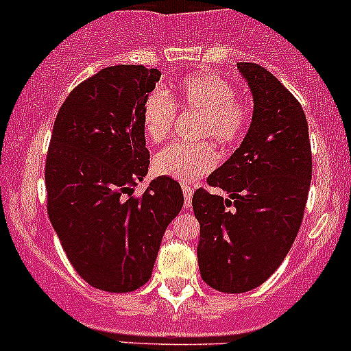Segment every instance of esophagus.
I'll list each match as a JSON object with an SVG mask.
<instances>
[{"instance_id":"obj_1","label":"esophagus","mask_w":351,"mask_h":351,"mask_svg":"<svg viewBox=\"0 0 351 351\" xmlns=\"http://www.w3.org/2000/svg\"><path fill=\"white\" fill-rule=\"evenodd\" d=\"M183 195H185V207L192 205V186L190 185H182Z\"/></svg>"}]
</instances>
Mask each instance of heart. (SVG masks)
<instances>
[{"mask_svg": "<svg viewBox=\"0 0 351 351\" xmlns=\"http://www.w3.org/2000/svg\"><path fill=\"white\" fill-rule=\"evenodd\" d=\"M178 107L198 113L195 136L229 147L243 139L250 113L238 100V90L224 77L198 73L175 81L168 91H153L143 105V130L147 141L161 144L169 136ZM219 156L207 143H175L153 159L156 175L193 183L217 166Z\"/></svg>", "mask_w": 351, "mask_h": 351, "instance_id": "1", "label": "heart"}]
</instances>
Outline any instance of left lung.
Returning <instances> with one entry per match:
<instances>
[{"label": "left lung", "mask_w": 351, "mask_h": 351, "mask_svg": "<svg viewBox=\"0 0 351 351\" xmlns=\"http://www.w3.org/2000/svg\"><path fill=\"white\" fill-rule=\"evenodd\" d=\"M253 95V117L241 146L208 185L228 193H193L200 224V275L219 292L260 287L280 267L302 222L313 176L309 127L292 93L265 67L238 62Z\"/></svg>", "instance_id": "8db88e82"}]
</instances>
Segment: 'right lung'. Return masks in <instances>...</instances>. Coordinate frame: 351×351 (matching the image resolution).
Masks as SVG:
<instances>
[{
  "label": "right lung",
  "mask_w": 351,
  "mask_h": 351,
  "mask_svg": "<svg viewBox=\"0 0 351 351\" xmlns=\"http://www.w3.org/2000/svg\"><path fill=\"white\" fill-rule=\"evenodd\" d=\"M159 77L144 66L105 67L71 91L52 129L49 219L74 270L105 292L149 280L166 228L183 207L182 186L168 176L129 197L149 168L141 115Z\"/></svg>",
  "instance_id": "right-lung-1"
}]
</instances>
